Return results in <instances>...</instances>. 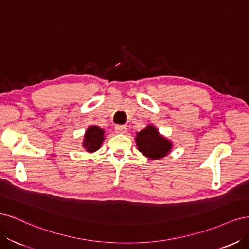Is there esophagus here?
<instances>
[{
  "label": "esophagus",
  "instance_id": "34e87169",
  "mask_svg": "<svg viewBox=\"0 0 249 249\" xmlns=\"http://www.w3.org/2000/svg\"><path fill=\"white\" fill-rule=\"evenodd\" d=\"M115 132L118 134H124L126 133V126L124 124H117L115 125Z\"/></svg>",
  "mask_w": 249,
  "mask_h": 249
}]
</instances>
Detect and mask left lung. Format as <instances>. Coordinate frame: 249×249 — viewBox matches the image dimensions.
<instances>
[{"label":"left lung","mask_w":249,"mask_h":249,"mask_svg":"<svg viewBox=\"0 0 249 249\" xmlns=\"http://www.w3.org/2000/svg\"><path fill=\"white\" fill-rule=\"evenodd\" d=\"M135 141L139 152L149 160H159L166 157L173 146L172 142L152 124H147L144 129L137 132Z\"/></svg>","instance_id":"8db88e82"}]
</instances>
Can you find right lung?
Returning a JSON list of instances; mask_svg holds the SVG:
<instances>
[{
    "label": "right lung",
    "mask_w": 249,
    "mask_h": 249,
    "mask_svg": "<svg viewBox=\"0 0 249 249\" xmlns=\"http://www.w3.org/2000/svg\"><path fill=\"white\" fill-rule=\"evenodd\" d=\"M105 140V130L97 125H90L85 131L84 138L82 141V146L88 153H94L100 149Z\"/></svg>",
    "instance_id": "add662e5"
}]
</instances>
